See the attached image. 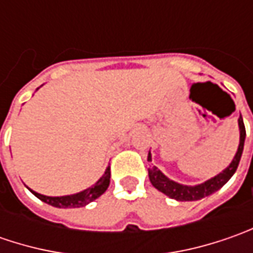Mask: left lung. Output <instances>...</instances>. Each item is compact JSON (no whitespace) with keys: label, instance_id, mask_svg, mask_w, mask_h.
<instances>
[{"label":"left lung","instance_id":"8db88e82","mask_svg":"<svg viewBox=\"0 0 253 253\" xmlns=\"http://www.w3.org/2000/svg\"><path fill=\"white\" fill-rule=\"evenodd\" d=\"M239 124V131H241V138H239V146L238 152L234 158V161L231 162L227 169L224 170L222 173L217 174L215 177L207 180L206 183L199 184V186H194V187H189V186H181L179 183L173 181V180L168 179L161 170L158 168H152L149 169V179L151 183L153 184V187L162 191L163 194L169 196L170 199L177 200V201H194V200H200L207 197L210 194H212L214 191L219 190L227 181H228L232 174L237 171L238 169L239 161H241V156H242V151H244V142H245V125H244V120L242 117H239L238 120ZM148 161H152L151 153L148 156Z\"/></svg>","mask_w":253,"mask_h":253}]
</instances>
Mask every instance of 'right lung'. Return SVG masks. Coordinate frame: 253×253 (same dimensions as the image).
Instances as JSON below:
<instances>
[{
  "mask_svg": "<svg viewBox=\"0 0 253 253\" xmlns=\"http://www.w3.org/2000/svg\"><path fill=\"white\" fill-rule=\"evenodd\" d=\"M110 177H111V168L108 166L105 173L102 174V177L92 187L84 190L82 193H77L73 196H63V197H47V196H42L36 191H32L35 196L39 200L44 201L46 204H50L53 207H59V209H76V207H84L88 203H91L95 199H98L105 190L110 186Z\"/></svg>",
  "mask_w": 253,
  "mask_h": 253,
  "instance_id": "right-lung-1",
  "label": "right lung"
}]
</instances>
